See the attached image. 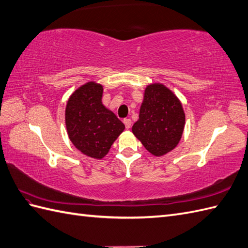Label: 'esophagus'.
Masks as SVG:
<instances>
[{
    "label": "esophagus",
    "instance_id": "esophagus-1",
    "mask_svg": "<svg viewBox=\"0 0 248 248\" xmlns=\"http://www.w3.org/2000/svg\"><path fill=\"white\" fill-rule=\"evenodd\" d=\"M124 125H125V128H126V129H130V128H131V125H132L131 119H129V118H125V119H124Z\"/></svg>",
    "mask_w": 248,
    "mask_h": 248
}]
</instances>
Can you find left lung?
I'll return each instance as SVG.
<instances>
[{"instance_id": "obj_1", "label": "left lung", "mask_w": 248, "mask_h": 248, "mask_svg": "<svg viewBox=\"0 0 248 248\" xmlns=\"http://www.w3.org/2000/svg\"><path fill=\"white\" fill-rule=\"evenodd\" d=\"M184 113L180 99L162 83L149 84L145 90L140 118L132 126L133 134L154 156H163L180 142Z\"/></svg>"}]
</instances>
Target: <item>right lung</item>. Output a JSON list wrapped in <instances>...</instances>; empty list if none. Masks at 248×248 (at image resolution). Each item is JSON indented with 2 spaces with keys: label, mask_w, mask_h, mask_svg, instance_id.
Returning a JSON list of instances; mask_svg holds the SVG:
<instances>
[{
  "label": "right lung",
  "mask_w": 248,
  "mask_h": 248,
  "mask_svg": "<svg viewBox=\"0 0 248 248\" xmlns=\"http://www.w3.org/2000/svg\"><path fill=\"white\" fill-rule=\"evenodd\" d=\"M102 85L86 82L70 96L65 108V125L73 145L86 156L105 157L124 124L102 105Z\"/></svg>",
  "instance_id": "add662e5"
}]
</instances>
